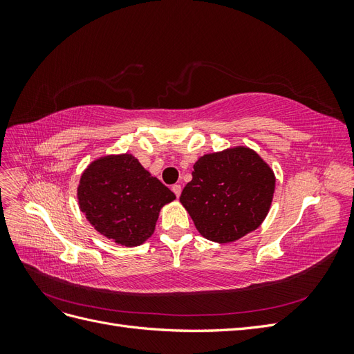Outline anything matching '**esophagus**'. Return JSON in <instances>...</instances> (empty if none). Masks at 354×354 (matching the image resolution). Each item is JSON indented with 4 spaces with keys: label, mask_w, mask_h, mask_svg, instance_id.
I'll return each mask as SVG.
<instances>
[{
    "label": "esophagus",
    "mask_w": 354,
    "mask_h": 354,
    "mask_svg": "<svg viewBox=\"0 0 354 354\" xmlns=\"http://www.w3.org/2000/svg\"><path fill=\"white\" fill-rule=\"evenodd\" d=\"M171 190H173L174 194H176V196L178 198L180 194H181V186H180V185H173V187H171Z\"/></svg>",
    "instance_id": "34e87169"
}]
</instances>
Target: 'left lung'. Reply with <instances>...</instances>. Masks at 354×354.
Segmentation results:
<instances>
[{"label": "left lung", "mask_w": 354, "mask_h": 354, "mask_svg": "<svg viewBox=\"0 0 354 354\" xmlns=\"http://www.w3.org/2000/svg\"><path fill=\"white\" fill-rule=\"evenodd\" d=\"M180 202L203 238L229 243L255 230L269 212L274 174L248 147L203 155Z\"/></svg>", "instance_id": "obj_1"}]
</instances>
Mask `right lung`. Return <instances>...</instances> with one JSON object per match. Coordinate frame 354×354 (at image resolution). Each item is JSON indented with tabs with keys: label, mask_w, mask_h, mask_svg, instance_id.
<instances>
[{
	"label": "right lung",
	"mask_w": 354,
	"mask_h": 354,
	"mask_svg": "<svg viewBox=\"0 0 354 354\" xmlns=\"http://www.w3.org/2000/svg\"><path fill=\"white\" fill-rule=\"evenodd\" d=\"M176 195L133 155H111L84 171L80 208L103 236L125 246L143 243L155 230L159 211Z\"/></svg>",
	"instance_id": "right-lung-1"
}]
</instances>
